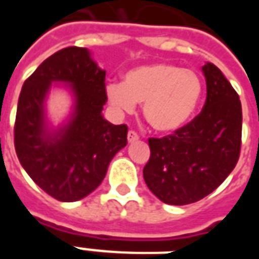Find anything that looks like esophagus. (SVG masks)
Wrapping results in <instances>:
<instances>
[{
	"mask_svg": "<svg viewBox=\"0 0 259 259\" xmlns=\"http://www.w3.org/2000/svg\"><path fill=\"white\" fill-rule=\"evenodd\" d=\"M139 139H140V137H139V135L136 133L135 130H129V133H127V141H129V143H135V141H137Z\"/></svg>",
	"mask_w": 259,
	"mask_h": 259,
	"instance_id": "obj_1",
	"label": "esophagus"
}]
</instances>
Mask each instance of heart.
Returning <instances> with one entry per match:
<instances>
[{
	"label": "heart",
	"mask_w": 259,
	"mask_h": 259,
	"mask_svg": "<svg viewBox=\"0 0 259 259\" xmlns=\"http://www.w3.org/2000/svg\"><path fill=\"white\" fill-rule=\"evenodd\" d=\"M204 85L200 76L170 64L143 65L124 73L122 84L107 85L109 104L132 113L144 104V118L152 129L172 133L190 122L200 105Z\"/></svg>",
	"instance_id": "heart-1"
}]
</instances>
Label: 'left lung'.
Returning <instances> with one entry per match:
<instances>
[{"instance_id":"8db88e82","label":"left lung","mask_w":259,"mask_h":259,"mask_svg":"<svg viewBox=\"0 0 259 259\" xmlns=\"http://www.w3.org/2000/svg\"><path fill=\"white\" fill-rule=\"evenodd\" d=\"M206 100L201 112L174 135L148 139L143 169L147 187L170 205H186L211 194L239 161L241 102L215 65L202 66Z\"/></svg>"}]
</instances>
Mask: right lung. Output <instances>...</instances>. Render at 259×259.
<instances>
[{
  "label": "right lung",
  "mask_w": 259,
  "mask_h": 259,
  "mask_svg": "<svg viewBox=\"0 0 259 259\" xmlns=\"http://www.w3.org/2000/svg\"><path fill=\"white\" fill-rule=\"evenodd\" d=\"M53 81L72 85L76 107L64 129L50 135L44 124V98ZM105 102V70L83 47L59 50L23 83L15 119V150L33 182L55 200L72 202L96 190L111 159L127 144V126L102 118Z\"/></svg>",
  "instance_id": "right-lung-1"
}]
</instances>
